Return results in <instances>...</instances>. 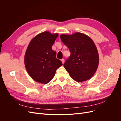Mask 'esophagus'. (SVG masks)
Instances as JSON below:
<instances>
[{"mask_svg": "<svg viewBox=\"0 0 121 121\" xmlns=\"http://www.w3.org/2000/svg\"><path fill=\"white\" fill-rule=\"evenodd\" d=\"M61 61L62 62V63H63V64H64V62H65V60L64 59V58H63V59L61 60Z\"/></svg>", "mask_w": 121, "mask_h": 121, "instance_id": "1", "label": "esophagus"}]
</instances>
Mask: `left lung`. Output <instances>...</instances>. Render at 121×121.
I'll use <instances>...</instances> for the list:
<instances>
[{
    "instance_id": "obj_1",
    "label": "left lung",
    "mask_w": 121,
    "mask_h": 121,
    "mask_svg": "<svg viewBox=\"0 0 121 121\" xmlns=\"http://www.w3.org/2000/svg\"><path fill=\"white\" fill-rule=\"evenodd\" d=\"M60 38L71 52L64 65L69 75L78 82L90 79L99 64L98 53L92 40L79 32L71 35L62 34Z\"/></svg>"
}]
</instances>
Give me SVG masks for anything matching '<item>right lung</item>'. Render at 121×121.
<instances>
[{
    "mask_svg": "<svg viewBox=\"0 0 121 121\" xmlns=\"http://www.w3.org/2000/svg\"><path fill=\"white\" fill-rule=\"evenodd\" d=\"M45 31L32 39L25 55L26 69L35 81L47 84L55 75L56 69L63 65L56 57V52L52 46L58 37Z\"/></svg>",
    "mask_w": 121,
    "mask_h": 121,
    "instance_id": "right-lung-1",
    "label": "right lung"
}]
</instances>
